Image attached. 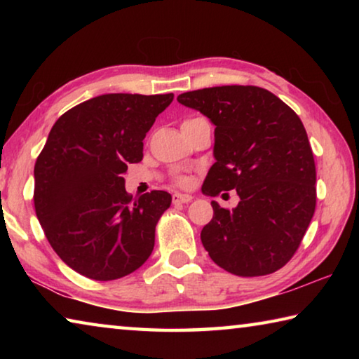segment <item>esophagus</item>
Masks as SVG:
<instances>
[{
    "label": "esophagus",
    "mask_w": 359,
    "mask_h": 359,
    "mask_svg": "<svg viewBox=\"0 0 359 359\" xmlns=\"http://www.w3.org/2000/svg\"><path fill=\"white\" fill-rule=\"evenodd\" d=\"M191 199H193L191 194H187V193H174L172 194L174 204H187V203H190Z\"/></svg>",
    "instance_id": "obj_1"
}]
</instances>
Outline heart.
Wrapping results in <instances>:
<instances>
[{
    "label": "heart",
    "instance_id": "b5f03b06",
    "mask_svg": "<svg viewBox=\"0 0 359 359\" xmlns=\"http://www.w3.org/2000/svg\"><path fill=\"white\" fill-rule=\"evenodd\" d=\"M180 182H182V184H185V180H184V179H180Z\"/></svg>",
    "mask_w": 359,
    "mask_h": 359
}]
</instances>
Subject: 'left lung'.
I'll return each instance as SVG.
<instances>
[{"label": "left lung", "mask_w": 359, "mask_h": 359, "mask_svg": "<svg viewBox=\"0 0 359 359\" xmlns=\"http://www.w3.org/2000/svg\"><path fill=\"white\" fill-rule=\"evenodd\" d=\"M177 101L215 125L214 158L201 191L236 190L233 210L212 201L201 231L209 257L241 277L272 274L293 257L317 204L313 154L301 118L253 85L194 90Z\"/></svg>", "instance_id": "8db88e82"}]
</instances>
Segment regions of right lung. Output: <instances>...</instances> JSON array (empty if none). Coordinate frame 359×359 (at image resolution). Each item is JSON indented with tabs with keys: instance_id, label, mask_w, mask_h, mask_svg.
I'll list each match as a JSON object with an SVG mask.
<instances>
[{
	"instance_id": "obj_1",
	"label": "right lung",
	"mask_w": 359,
	"mask_h": 359,
	"mask_svg": "<svg viewBox=\"0 0 359 359\" xmlns=\"http://www.w3.org/2000/svg\"><path fill=\"white\" fill-rule=\"evenodd\" d=\"M168 95L109 93L60 117L34 165V209L48 244L65 264L93 280L139 269L155 245V226L171 194L133 199L123 172L142 160L144 137Z\"/></svg>"
}]
</instances>
